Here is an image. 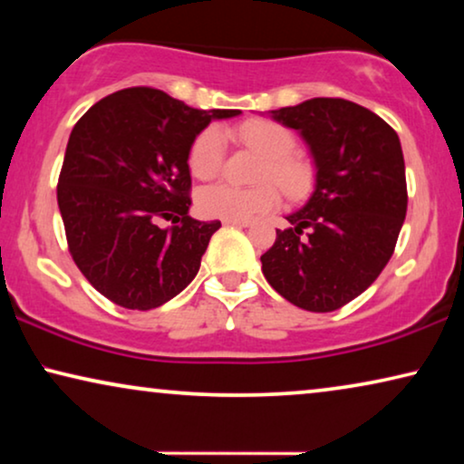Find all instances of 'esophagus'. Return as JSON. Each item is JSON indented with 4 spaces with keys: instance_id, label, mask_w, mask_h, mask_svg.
I'll return each mask as SVG.
<instances>
[{
    "instance_id": "1",
    "label": "esophagus",
    "mask_w": 464,
    "mask_h": 464,
    "mask_svg": "<svg viewBox=\"0 0 464 464\" xmlns=\"http://www.w3.org/2000/svg\"><path fill=\"white\" fill-rule=\"evenodd\" d=\"M226 226H238V227H249L253 221L251 219H224Z\"/></svg>"
}]
</instances>
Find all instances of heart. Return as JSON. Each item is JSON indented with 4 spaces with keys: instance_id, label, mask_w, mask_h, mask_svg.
Returning a JSON list of instances; mask_svg holds the SVG:
<instances>
[{
    "instance_id": "heart-1",
    "label": "heart",
    "mask_w": 464,
    "mask_h": 464,
    "mask_svg": "<svg viewBox=\"0 0 464 464\" xmlns=\"http://www.w3.org/2000/svg\"><path fill=\"white\" fill-rule=\"evenodd\" d=\"M234 135L246 148L264 156L257 179L266 183L249 189L227 186V183L202 188L196 196V205L202 215L219 219H251L275 211L281 205V192L270 180L278 183L289 198H300L308 192L313 183V167L306 158L295 154L297 139L287 126L275 120H249L234 129ZM224 132L218 126H207L189 145V173L200 181L215 179L224 167Z\"/></svg>"
}]
</instances>
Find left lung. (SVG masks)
Here are the masks:
<instances>
[{
	"label": "left lung",
	"mask_w": 464,
	"mask_h": 464,
	"mask_svg": "<svg viewBox=\"0 0 464 464\" xmlns=\"http://www.w3.org/2000/svg\"><path fill=\"white\" fill-rule=\"evenodd\" d=\"M272 118L306 139L316 186L287 218L291 227L276 230L262 272L287 302L332 313L363 294L395 251L408 211L401 143L382 118L346 99H310Z\"/></svg>",
	"instance_id": "left-lung-1"
}]
</instances>
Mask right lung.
I'll list each match as a JSON object with an SVG mask.
<instances>
[{
	"label": "right lung",
	"instance_id": "1",
	"mask_svg": "<svg viewBox=\"0 0 464 464\" xmlns=\"http://www.w3.org/2000/svg\"><path fill=\"white\" fill-rule=\"evenodd\" d=\"M150 86L124 88L75 122L59 200L67 246L88 283L122 308L162 306L192 283L221 224L189 218L188 151L213 118ZM170 218V228L157 221Z\"/></svg>",
	"mask_w": 464,
	"mask_h": 464
}]
</instances>
